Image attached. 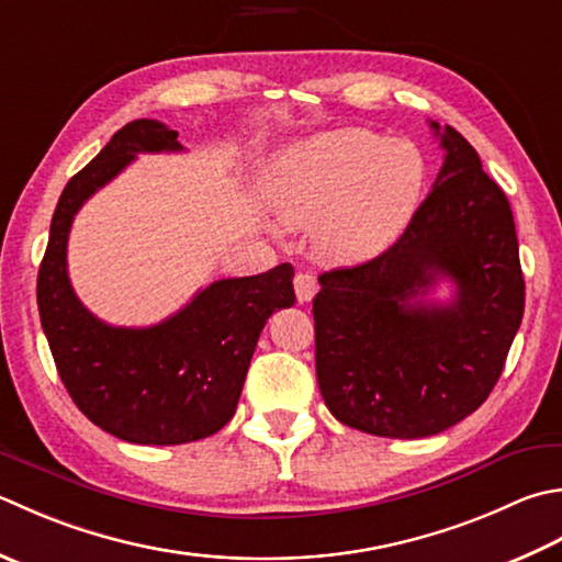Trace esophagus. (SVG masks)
<instances>
[{"label":"esophagus","instance_id":"obj_1","mask_svg":"<svg viewBox=\"0 0 562 562\" xmlns=\"http://www.w3.org/2000/svg\"><path fill=\"white\" fill-rule=\"evenodd\" d=\"M318 290V282L312 272H296L294 274V292H296V300H300L302 304L310 302L312 296L316 294Z\"/></svg>","mask_w":562,"mask_h":562}]
</instances>
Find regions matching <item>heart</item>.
<instances>
[{
	"label": "heart",
	"mask_w": 562,
	"mask_h": 562,
	"mask_svg": "<svg viewBox=\"0 0 562 562\" xmlns=\"http://www.w3.org/2000/svg\"><path fill=\"white\" fill-rule=\"evenodd\" d=\"M426 180L422 153L362 128L328 131L284 153L272 206L288 226L314 224L324 258L358 262L387 248L409 222Z\"/></svg>",
	"instance_id": "heart-1"
}]
</instances>
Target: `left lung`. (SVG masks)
<instances>
[{
    "label": "left lung",
    "mask_w": 562,
    "mask_h": 562,
    "mask_svg": "<svg viewBox=\"0 0 562 562\" xmlns=\"http://www.w3.org/2000/svg\"><path fill=\"white\" fill-rule=\"evenodd\" d=\"M434 190L378 258L318 274L316 380L340 424L384 438L441 434L497 384L524 316V274L507 194L456 128ZM438 279L448 305L420 302Z\"/></svg>",
    "instance_id": "8db88e82"
}]
</instances>
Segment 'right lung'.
<instances>
[{"label":"right lung","instance_id":"right-lung-1","mask_svg":"<svg viewBox=\"0 0 562 562\" xmlns=\"http://www.w3.org/2000/svg\"><path fill=\"white\" fill-rule=\"evenodd\" d=\"M162 150H182L178 131L136 119L65 184L36 288L43 334L77 409L138 446H180L224 428L236 414L262 326L294 304V270L282 262L250 278L212 282L156 326H109L85 310L68 278L72 218L136 153Z\"/></svg>","mask_w":562,"mask_h":562}]
</instances>
